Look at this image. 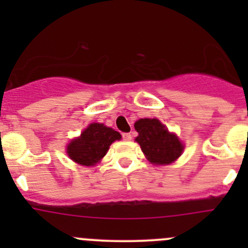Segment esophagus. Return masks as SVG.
Listing matches in <instances>:
<instances>
[{
  "label": "esophagus",
  "instance_id": "34e87169",
  "mask_svg": "<svg viewBox=\"0 0 248 248\" xmlns=\"http://www.w3.org/2000/svg\"><path fill=\"white\" fill-rule=\"evenodd\" d=\"M122 138H124V140H126V141H128V140H132V134L131 133H124L122 134Z\"/></svg>",
  "mask_w": 248,
  "mask_h": 248
}]
</instances>
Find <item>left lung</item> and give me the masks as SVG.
Wrapping results in <instances>:
<instances>
[{"instance_id":"left-lung-1","label":"left lung","mask_w":248,"mask_h":248,"mask_svg":"<svg viewBox=\"0 0 248 248\" xmlns=\"http://www.w3.org/2000/svg\"><path fill=\"white\" fill-rule=\"evenodd\" d=\"M136 141L152 164H170L182 154L184 145L157 119H140L134 124Z\"/></svg>"}]
</instances>
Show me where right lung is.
<instances>
[{"mask_svg":"<svg viewBox=\"0 0 248 248\" xmlns=\"http://www.w3.org/2000/svg\"><path fill=\"white\" fill-rule=\"evenodd\" d=\"M121 134L103 124H91L78 139L72 140L67 146V154L81 166H94L106 156L109 146Z\"/></svg>","mask_w":248,"mask_h":248,"instance_id":"add662e5","label":"right lung"}]
</instances>
